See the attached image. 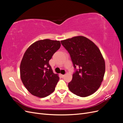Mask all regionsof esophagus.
<instances>
[{"label":"esophagus","mask_w":123,"mask_h":123,"mask_svg":"<svg viewBox=\"0 0 123 123\" xmlns=\"http://www.w3.org/2000/svg\"><path fill=\"white\" fill-rule=\"evenodd\" d=\"M61 76H62V77H64L65 76V75H63V74H61Z\"/></svg>","instance_id":"34e87169"}]
</instances>
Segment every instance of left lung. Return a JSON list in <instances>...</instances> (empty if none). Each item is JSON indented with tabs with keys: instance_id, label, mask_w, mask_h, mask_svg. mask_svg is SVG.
Returning <instances> with one entry per match:
<instances>
[{
	"instance_id": "1",
	"label": "left lung",
	"mask_w": 123,
	"mask_h": 123,
	"mask_svg": "<svg viewBox=\"0 0 123 123\" xmlns=\"http://www.w3.org/2000/svg\"><path fill=\"white\" fill-rule=\"evenodd\" d=\"M70 55L76 70L68 84L71 92L80 97H87L98 90L105 72V62L97 46L83 36L61 41Z\"/></svg>"
}]
</instances>
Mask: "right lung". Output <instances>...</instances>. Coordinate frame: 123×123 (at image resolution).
<instances>
[{"label":"right lung","instance_id":"obj_1","mask_svg":"<svg viewBox=\"0 0 123 123\" xmlns=\"http://www.w3.org/2000/svg\"><path fill=\"white\" fill-rule=\"evenodd\" d=\"M61 45L59 41L39 40L25 52L20 66V78L32 95L42 98L54 91L59 77L53 73L49 62Z\"/></svg>","mask_w":123,"mask_h":123}]
</instances>
